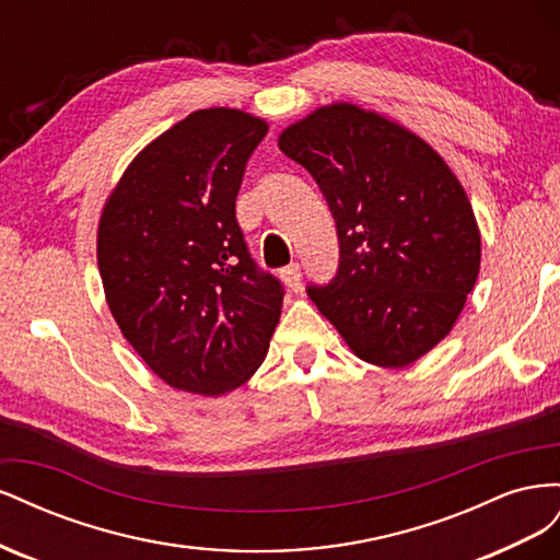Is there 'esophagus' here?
Wrapping results in <instances>:
<instances>
[{
	"label": "esophagus",
	"instance_id": "esophagus-1",
	"mask_svg": "<svg viewBox=\"0 0 560 560\" xmlns=\"http://www.w3.org/2000/svg\"><path fill=\"white\" fill-rule=\"evenodd\" d=\"M280 278H282V282L287 287H290L292 292L301 290V268H299V264H290L287 268H282L280 270Z\"/></svg>",
	"mask_w": 560,
	"mask_h": 560
}]
</instances>
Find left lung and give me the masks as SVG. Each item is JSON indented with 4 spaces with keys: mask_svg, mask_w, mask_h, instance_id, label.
Segmentation results:
<instances>
[{
    "mask_svg": "<svg viewBox=\"0 0 560 560\" xmlns=\"http://www.w3.org/2000/svg\"><path fill=\"white\" fill-rule=\"evenodd\" d=\"M278 147L306 167L338 235V270L308 284L360 360L409 366L453 329L481 264L463 184L411 130L348 103L319 107Z\"/></svg>",
    "mask_w": 560,
    "mask_h": 560,
    "instance_id": "8db88e82",
    "label": "left lung"
}]
</instances>
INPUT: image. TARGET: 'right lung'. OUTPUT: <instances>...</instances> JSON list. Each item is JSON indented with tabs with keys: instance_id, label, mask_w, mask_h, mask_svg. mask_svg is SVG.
<instances>
[{
	"instance_id": "1",
	"label": "right lung",
	"mask_w": 560,
	"mask_h": 560,
	"mask_svg": "<svg viewBox=\"0 0 560 560\" xmlns=\"http://www.w3.org/2000/svg\"><path fill=\"white\" fill-rule=\"evenodd\" d=\"M261 118L198 109L147 144L105 202L97 266L118 329L159 378L217 397L268 352L282 282L249 257L235 198Z\"/></svg>"
}]
</instances>
